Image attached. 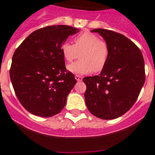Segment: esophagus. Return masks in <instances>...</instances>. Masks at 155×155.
Segmentation results:
<instances>
[{
  "instance_id": "obj_1",
  "label": "esophagus",
  "mask_w": 155,
  "mask_h": 155,
  "mask_svg": "<svg viewBox=\"0 0 155 155\" xmlns=\"http://www.w3.org/2000/svg\"><path fill=\"white\" fill-rule=\"evenodd\" d=\"M75 79L77 80V81H82V79H83V77L80 76H78V75H76V76H75Z\"/></svg>"
}]
</instances>
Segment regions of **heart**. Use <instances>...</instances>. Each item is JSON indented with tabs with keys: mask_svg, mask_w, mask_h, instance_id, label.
Wrapping results in <instances>:
<instances>
[{
	"mask_svg": "<svg viewBox=\"0 0 155 155\" xmlns=\"http://www.w3.org/2000/svg\"><path fill=\"white\" fill-rule=\"evenodd\" d=\"M74 43L65 41L61 46L63 57L71 62L80 55V60L68 65L72 73L84 75L95 71L101 72L105 67L108 59V47L97 35L84 32L74 39Z\"/></svg>",
	"mask_w": 155,
	"mask_h": 155,
	"instance_id": "1",
	"label": "heart"
}]
</instances>
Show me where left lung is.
Returning a JSON list of instances; mask_svg holds the SVG:
<instances>
[{
    "instance_id": "8db88e82",
    "label": "left lung",
    "mask_w": 155,
    "mask_h": 155,
    "mask_svg": "<svg viewBox=\"0 0 155 155\" xmlns=\"http://www.w3.org/2000/svg\"><path fill=\"white\" fill-rule=\"evenodd\" d=\"M108 47V59L98 76H87L85 101L91 114L102 119L122 116L134 105L145 81L144 60L140 50L124 35L94 29Z\"/></svg>"
}]
</instances>
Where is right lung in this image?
I'll use <instances>...</instances> for the list:
<instances>
[{
  "label": "right lung",
  "mask_w": 155,
  "mask_h": 155,
  "mask_svg": "<svg viewBox=\"0 0 155 155\" xmlns=\"http://www.w3.org/2000/svg\"><path fill=\"white\" fill-rule=\"evenodd\" d=\"M79 31L64 25L41 28L15 50L11 81L21 104L31 114L48 118L58 114L65 106L76 80L66 70L61 46Z\"/></svg>",
  "instance_id": "1"
}]
</instances>
